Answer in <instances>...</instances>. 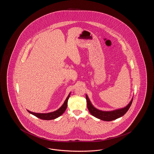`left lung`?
Segmentation results:
<instances>
[{
	"label": "left lung",
	"mask_w": 154,
	"mask_h": 154,
	"mask_svg": "<svg viewBox=\"0 0 154 154\" xmlns=\"http://www.w3.org/2000/svg\"><path fill=\"white\" fill-rule=\"evenodd\" d=\"M85 97L87 102V107L89 112L95 117L104 121H111L122 117L130 108L133 98L132 97L129 103L123 108L111 111H103L96 109L93 106L87 94Z\"/></svg>",
	"instance_id": "8db88e82"
}]
</instances>
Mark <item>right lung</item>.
Segmentation results:
<instances>
[{"label": "right lung", "mask_w": 154, "mask_h": 154, "mask_svg": "<svg viewBox=\"0 0 154 154\" xmlns=\"http://www.w3.org/2000/svg\"><path fill=\"white\" fill-rule=\"evenodd\" d=\"M70 94H71V92L69 93V95L67 96V97H66V100H65V102L62 105V106L56 111L48 112V113H37V112L30 111L28 110H27V111L29 112L30 114L36 116V117L38 118L41 119L51 120V119H56V118H58L59 117H60V116H62L65 112L66 108L67 107V102H68V99L70 96Z\"/></svg>", "instance_id": "right-lung-1"}]
</instances>
